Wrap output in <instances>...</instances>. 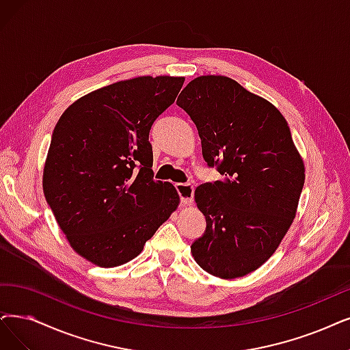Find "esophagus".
I'll list each match as a JSON object with an SVG mask.
<instances>
[{"mask_svg": "<svg viewBox=\"0 0 350 350\" xmlns=\"http://www.w3.org/2000/svg\"><path fill=\"white\" fill-rule=\"evenodd\" d=\"M176 191L180 197V202L189 205L193 202V185L191 184H176Z\"/></svg>", "mask_w": 350, "mask_h": 350, "instance_id": "esophagus-1", "label": "esophagus"}]
</instances>
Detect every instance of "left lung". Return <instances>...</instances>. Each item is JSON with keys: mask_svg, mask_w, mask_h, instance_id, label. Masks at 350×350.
<instances>
[{"mask_svg": "<svg viewBox=\"0 0 350 350\" xmlns=\"http://www.w3.org/2000/svg\"><path fill=\"white\" fill-rule=\"evenodd\" d=\"M176 105L198 129L202 157L222 180L195 189L206 228L191 245L200 267L243 277L267 261L296 217L304 163L275 106L226 76H200Z\"/></svg>", "mask_w": 350, "mask_h": 350, "instance_id": "1", "label": "left lung"}]
</instances>
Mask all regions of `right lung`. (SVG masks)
Instances as JSON below:
<instances>
[{"label": "right lung", "instance_id": "right-lung-1", "mask_svg": "<svg viewBox=\"0 0 350 350\" xmlns=\"http://www.w3.org/2000/svg\"><path fill=\"white\" fill-rule=\"evenodd\" d=\"M184 77L142 76L70 105L53 131L43 172L47 204L76 253L118 267L178 208L171 183L153 180L149 132Z\"/></svg>", "mask_w": 350, "mask_h": 350}]
</instances>
